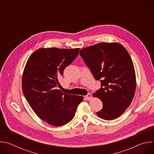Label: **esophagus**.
<instances>
[{"label":"esophagus","mask_w":154,"mask_h":154,"mask_svg":"<svg viewBox=\"0 0 154 154\" xmlns=\"http://www.w3.org/2000/svg\"><path fill=\"white\" fill-rule=\"evenodd\" d=\"M85 98H86L87 100H91V98H92V95H91V93H88L86 96H85Z\"/></svg>","instance_id":"obj_1"}]
</instances>
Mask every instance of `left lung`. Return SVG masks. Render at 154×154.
<instances>
[{"mask_svg": "<svg viewBox=\"0 0 154 154\" xmlns=\"http://www.w3.org/2000/svg\"><path fill=\"white\" fill-rule=\"evenodd\" d=\"M80 55L101 88L93 95L103 103L97 115L105 120L121 116L132 101L136 76L131 58L121 44L100 42L80 50Z\"/></svg>", "mask_w": 154, "mask_h": 154, "instance_id": "obj_1", "label": "left lung"}]
</instances>
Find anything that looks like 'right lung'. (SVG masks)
Listing matches in <instances>:
<instances>
[{
    "label": "right lung",
    "mask_w": 154,
    "mask_h": 154,
    "mask_svg": "<svg viewBox=\"0 0 154 154\" xmlns=\"http://www.w3.org/2000/svg\"><path fill=\"white\" fill-rule=\"evenodd\" d=\"M80 49L41 48L29 58L24 70V95L36 115L49 124L59 127L74 117L83 97L57 89L58 78L78 56Z\"/></svg>",
    "instance_id": "1"
}]
</instances>
